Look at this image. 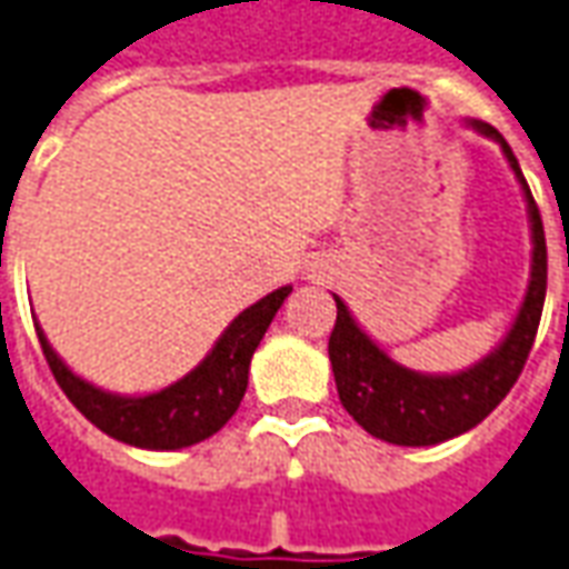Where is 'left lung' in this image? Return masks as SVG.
Wrapping results in <instances>:
<instances>
[{"label":"left lung","mask_w":569,"mask_h":569,"mask_svg":"<svg viewBox=\"0 0 569 569\" xmlns=\"http://www.w3.org/2000/svg\"><path fill=\"white\" fill-rule=\"evenodd\" d=\"M479 133L501 142L511 161L520 187L527 192L529 220H532V280H529L523 308L513 320L508 339L498 346L482 365L470 367L455 377H423L408 367H398L386 358L361 327L351 320L349 308L336 299V327L330 333V361H333L339 401L370 436L392 446H436L473 430L479 420L496 411L501 398L527 365L529 349L536 342V330L542 320L545 286H548V249L539 204L529 192L523 171L513 158L511 146L496 127L477 121Z\"/></svg>","instance_id":"1"}]
</instances>
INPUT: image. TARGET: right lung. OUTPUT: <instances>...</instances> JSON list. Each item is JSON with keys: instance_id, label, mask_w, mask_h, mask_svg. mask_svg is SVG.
I'll return each mask as SVG.
<instances>
[{"instance_id": "add662e5", "label": "right lung", "mask_w": 569, "mask_h": 569, "mask_svg": "<svg viewBox=\"0 0 569 569\" xmlns=\"http://www.w3.org/2000/svg\"><path fill=\"white\" fill-rule=\"evenodd\" d=\"M289 292L292 286H283L261 301H254L252 308H246L223 330L218 346L192 373L154 396L142 398L108 396L80 377H73L56 351L49 349L46 336L40 330L37 336H40L46 365L61 386V392L71 398L73 408L90 423L127 446L171 451V448L196 446L208 436H214L236 415L249 386V365H252L254 349L264 339L270 320L280 311Z\"/></svg>"}]
</instances>
